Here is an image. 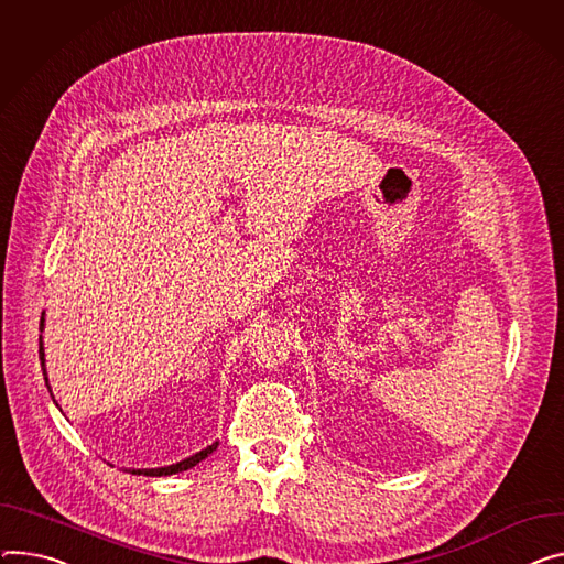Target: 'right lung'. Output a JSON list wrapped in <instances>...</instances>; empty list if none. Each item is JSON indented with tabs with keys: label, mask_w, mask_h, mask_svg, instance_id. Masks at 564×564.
I'll use <instances>...</instances> for the list:
<instances>
[{
	"label": "right lung",
	"mask_w": 564,
	"mask_h": 564,
	"mask_svg": "<svg viewBox=\"0 0 564 564\" xmlns=\"http://www.w3.org/2000/svg\"><path fill=\"white\" fill-rule=\"evenodd\" d=\"M44 330V313H42V317H40V333ZM40 362H42V376H44V382H46V389H48V393H51V384H48V378H46V360H44V346H42V335H40ZM51 398H54V393H51ZM54 402H56V398H54ZM56 406H58V402H56ZM216 447H218V441L216 443H212V445H207L204 449H199V452H195L193 456H188V458H182V460H177V464H173V466H164V468H139V470H134V468H126V473H132V475H143V477H169V475H175V473H184V470H188V468H193V466H197L202 458H207L212 452H216Z\"/></svg>",
	"instance_id": "add662e5"
}]
</instances>
